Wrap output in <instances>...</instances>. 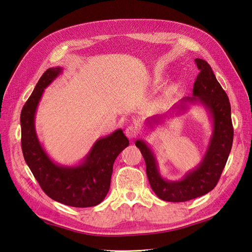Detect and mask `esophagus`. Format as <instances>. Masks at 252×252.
Wrapping results in <instances>:
<instances>
[{
  "instance_id": "obj_1",
  "label": "esophagus",
  "mask_w": 252,
  "mask_h": 252,
  "mask_svg": "<svg viewBox=\"0 0 252 252\" xmlns=\"http://www.w3.org/2000/svg\"><path fill=\"white\" fill-rule=\"evenodd\" d=\"M125 133L129 139H134L140 133V128L138 127V125H129L126 128Z\"/></svg>"
}]
</instances>
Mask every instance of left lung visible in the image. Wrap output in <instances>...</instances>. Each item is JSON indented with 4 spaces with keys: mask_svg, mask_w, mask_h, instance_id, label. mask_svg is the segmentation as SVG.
<instances>
[{
    "mask_svg": "<svg viewBox=\"0 0 252 252\" xmlns=\"http://www.w3.org/2000/svg\"><path fill=\"white\" fill-rule=\"evenodd\" d=\"M194 62L200 73L193 85V96L183 98L177 108L185 109L187 102H199L205 106L212 119V135L200 165L181 181H167L159 174L156 157L148 145L142 140L135 142L146 163V173L152 190L159 199L167 202H186L211 191L218 184L232 147L233 127L229 98L210 65L202 59H195Z\"/></svg>",
    "mask_w": 252,
    "mask_h": 252,
    "instance_id": "left-lung-1",
    "label": "left lung"
}]
</instances>
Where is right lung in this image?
<instances>
[{
  "instance_id": "obj_1",
  "label": "right lung",
  "mask_w": 252,
  "mask_h": 252,
  "mask_svg": "<svg viewBox=\"0 0 252 252\" xmlns=\"http://www.w3.org/2000/svg\"><path fill=\"white\" fill-rule=\"evenodd\" d=\"M62 72L61 67L43 73L21 112V145L25 162L43 191L52 200L72 207H93L107 195L113 163L129 141L122 129L98 139L84 161L72 167L53 163L37 139L34 117L44 89Z\"/></svg>"
}]
</instances>
